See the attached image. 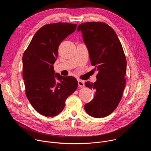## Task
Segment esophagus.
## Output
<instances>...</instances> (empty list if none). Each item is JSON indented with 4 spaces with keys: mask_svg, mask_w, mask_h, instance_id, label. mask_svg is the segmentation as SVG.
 <instances>
[{
    "mask_svg": "<svg viewBox=\"0 0 151 151\" xmlns=\"http://www.w3.org/2000/svg\"><path fill=\"white\" fill-rule=\"evenodd\" d=\"M78 85L80 87H84V86H85V83H84V82L83 81L78 80Z\"/></svg>",
    "mask_w": 151,
    "mask_h": 151,
    "instance_id": "obj_1",
    "label": "esophagus"
}]
</instances>
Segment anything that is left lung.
Masks as SVG:
<instances>
[{
	"label": "left lung",
	"instance_id": "obj_1",
	"mask_svg": "<svg viewBox=\"0 0 151 151\" xmlns=\"http://www.w3.org/2000/svg\"><path fill=\"white\" fill-rule=\"evenodd\" d=\"M91 63L99 71L96 82H85L86 87L95 91L94 99L85 104V110L95 118L112 113L119 103L125 87L127 60L116 33L101 22L79 24Z\"/></svg>",
	"mask_w": 151,
	"mask_h": 151
}]
</instances>
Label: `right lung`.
<instances>
[{
  "mask_svg": "<svg viewBox=\"0 0 151 151\" xmlns=\"http://www.w3.org/2000/svg\"><path fill=\"white\" fill-rule=\"evenodd\" d=\"M76 24H46L33 36L23 56L26 94L33 108L41 115L52 117L65 106L67 98L78 88L72 76L55 73L54 64L61 42L76 30Z\"/></svg>",
  "mask_w": 151,
  "mask_h": 151,
  "instance_id": "1",
  "label": "right lung"
}]
</instances>
